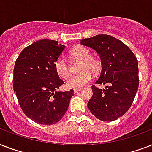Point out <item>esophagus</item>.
Segmentation results:
<instances>
[{"label":"esophagus","instance_id":"34e87169","mask_svg":"<svg viewBox=\"0 0 152 152\" xmlns=\"http://www.w3.org/2000/svg\"><path fill=\"white\" fill-rule=\"evenodd\" d=\"M74 93H75V94H76V93H77V92H79V91H81V88H77V89H74Z\"/></svg>","mask_w":152,"mask_h":152}]
</instances>
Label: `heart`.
I'll use <instances>...</instances> for the list:
<instances>
[{
  "mask_svg": "<svg viewBox=\"0 0 152 152\" xmlns=\"http://www.w3.org/2000/svg\"><path fill=\"white\" fill-rule=\"evenodd\" d=\"M72 57L81 61L79 70L81 72L77 75L70 76L66 81L69 88H80L90 82L92 79L91 72H98L100 69V64L98 60L91 57V53L85 46H76L71 51ZM55 69L57 75L61 78H67L70 74L69 65L64 57H59L55 62Z\"/></svg>",
  "mask_w": 152,
  "mask_h": 152,
  "instance_id": "obj_1",
  "label": "heart"
}]
</instances>
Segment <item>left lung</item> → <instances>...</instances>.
Segmentation results:
<instances>
[{
	"instance_id": "obj_1",
	"label": "left lung",
	"mask_w": 152,
	"mask_h": 152,
	"mask_svg": "<svg viewBox=\"0 0 152 152\" xmlns=\"http://www.w3.org/2000/svg\"><path fill=\"white\" fill-rule=\"evenodd\" d=\"M80 44L99 54L102 71L95 83L107 85L105 89L91 87L88 109L102 121L117 120L129 110L138 90L137 57L125 43L111 35L98 34L82 39Z\"/></svg>"
}]
</instances>
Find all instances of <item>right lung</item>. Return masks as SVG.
Here are the masks:
<instances>
[{"mask_svg":"<svg viewBox=\"0 0 152 152\" xmlns=\"http://www.w3.org/2000/svg\"><path fill=\"white\" fill-rule=\"evenodd\" d=\"M65 46L42 39L30 45L15 61L13 89L27 117L41 125H53L64 115L73 90L57 91L64 82L55 69V62Z\"/></svg>","mask_w":152,"mask_h":152,"instance_id":"add662e5","label":"right lung"}]
</instances>
